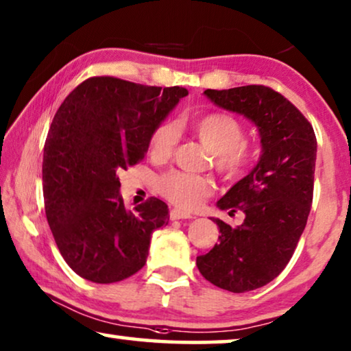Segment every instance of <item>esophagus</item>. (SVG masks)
Here are the masks:
<instances>
[{
	"label": "esophagus",
	"mask_w": 351,
	"mask_h": 351,
	"mask_svg": "<svg viewBox=\"0 0 351 351\" xmlns=\"http://www.w3.org/2000/svg\"><path fill=\"white\" fill-rule=\"evenodd\" d=\"M169 218L171 220H185V218H193V215H190V213H186L184 210H179V209H171Z\"/></svg>",
	"instance_id": "1"
}]
</instances>
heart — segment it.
<instances>
[{"mask_svg":"<svg viewBox=\"0 0 351 351\" xmlns=\"http://www.w3.org/2000/svg\"><path fill=\"white\" fill-rule=\"evenodd\" d=\"M193 134L213 154V165L225 180L242 179L255 161V150L243 142V126L226 112H210L191 123ZM177 145V131L167 121L156 125L149 138V155L158 163L169 160ZM156 191L185 210L199 207L213 193L209 177L184 171L165 172L156 179Z\"/></svg>","mask_w":351,"mask_h":351,"instance_id":"b5f03b06","label":"heart"}]
</instances>
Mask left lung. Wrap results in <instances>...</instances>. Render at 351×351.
<instances>
[{
	"instance_id": "1",
	"label": "left lung",
	"mask_w": 351,
	"mask_h": 351,
	"mask_svg": "<svg viewBox=\"0 0 351 351\" xmlns=\"http://www.w3.org/2000/svg\"><path fill=\"white\" fill-rule=\"evenodd\" d=\"M213 104L242 114L260 131L263 154L248 176L217 202L230 215L245 213L232 228L215 221L221 234L196 258L206 280L231 293L261 288L280 274L306 228L313 199L317 138L289 101L264 85L206 90Z\"/></svg>"
}]
</instances>
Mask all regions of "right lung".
Wrapping results in <instances>:
<instances>
[{"mask_svg":"<svg viewBox=\"0 0 351 351\" xmlns=\"http://www.w3.org/2000/svg\"><path fill=\"white\" fill-rule=\"evenodd\" d=\"M188 95L110 75L90 77L60 106L44 145L45 215L68 266L95 283L125 280L144 267L152 232L169 209L149 197L126 210L119 172L144 160L156 125Z\"/></svg>","mask_w":351,"mask_h":351,"instance_id":"add662e5","label":"right lung"}]
</instances>
